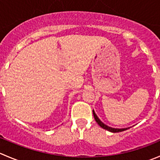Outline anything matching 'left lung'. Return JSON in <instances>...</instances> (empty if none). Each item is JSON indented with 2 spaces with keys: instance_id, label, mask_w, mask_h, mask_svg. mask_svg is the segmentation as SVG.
<instances>
[{
  "instance_id": "obj_1",
  "label": "left lung",
  "mask_w": 160,
  "mask_h": 160,
  "mask_svg": "<svg viewBox=\"0 0 160 160\" xmlns=\"http://www.w3.org/2000/svg\"><path fill=\"white\" fill-rule=\"evenodd\" d=\"M93 117H94L95 121H96L97 123H98V125H99L101 127V128H104V129H105V130L109 131V132H113V133H115V132H123V131H125V130L128 129V128H130L129 127H128V128H111V127L108 126L107 125H105V124L103 123V122H101V120H100L99 118H98V116H97L96 113L94 112V111H93Z\"/></svg>"
}]
</instances>
